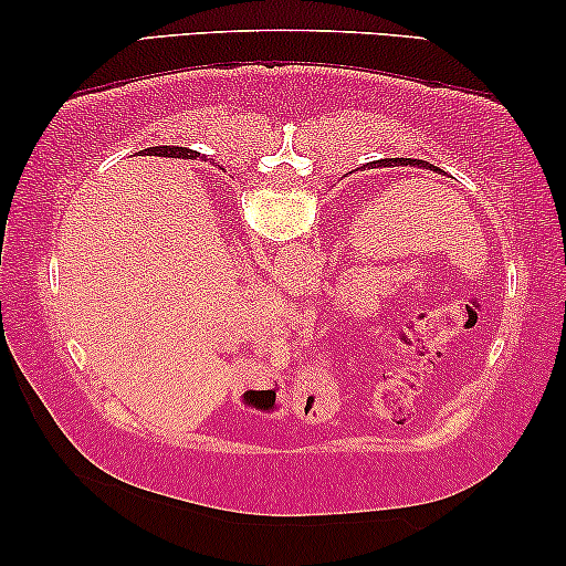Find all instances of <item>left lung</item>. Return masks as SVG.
I'll use <instances>...</instances> for the list:
<instances>
[{
	"label": "left lung",
	"mask_w": 566,
	"mask_h": 566,
	"mask_svg": "<svg viewBox=\"0 0 566 566\" xmlns=\"http://www.w3.org/2000/svg\"><path fill=\"white\" fill-rule=\"evenodd\" d=\"M415 165H417V167H424V169H436V167L428 165V161H422V159H415ZM436 172H440V169H436Z\"/></svg>",
	"instance_id": "1"
}]
</instances>
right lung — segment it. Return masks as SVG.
<instances>
[{
    "instance_id": "right-lung-1",
    "label": "right lung",
    "mask_w": 566,
    "mask_h": 566,
    "mask_svg": "<svg viewBox=\"0 0 566 566\" xmlns=\"http://www.w3.org/2000/svg\"><path fill=\"white\" fill-rule=\"evenodd\" d=\"M151 151L154 154H172V157H177V159L192 157V151L182 149V146H151ZM196 157H198V151H196Z\"/></svg>"
}]
</instances>
